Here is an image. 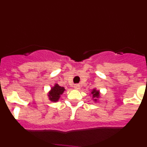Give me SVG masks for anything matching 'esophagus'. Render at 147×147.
<instances>
[{"label": "esophagus", "instance_id": "1", "mask_svg": "<svg viewBox=\"0 0 147 147\" xmlns=\"http://www.w3.org/2000/svg\"><path fill=\"white\" fill-rule=\"evenodd\" d=\"M74 88L76 90H79L80 88V85H79V84H76V85H74Z\"/></svg>", "mask_w": 147, "mask_h": 147}]
</instances>
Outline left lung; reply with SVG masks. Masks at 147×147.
<instances>
[{"mask_svg": "<svg viewBox=\"0 0 147 147\" xmlns=\"http://www.w3.org/2000/svg\"><path fill=\"white\" fill-rule=\"evenodd\" d=\"M91 93L93 94V97H96V98H98V97L99 96V93H98V91L96 90H93V91L91 92Z\"/></svg>", "mask_w": 147, "mask_h": 147, "instance_id": "1", "label": "left lung"}]
</instances>
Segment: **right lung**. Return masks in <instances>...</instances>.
I'll return each instance as SVG.
<instances>
[{
    "instance_id": "add662e5",
    "label": "right lung",
    "mask_w": 147,
    "mask_h": 147,
    "mask_svg": "<svg viewBox=\"0 0 147 147\" xmlns=\"http://www.w3.org/2000/svg\"><path fill=\"white\" fill-rule=\"evenodd\" d=\"M65 88L63 87L59 86V85L56 84L54 88H52L51 90L49 93V98H50L51 101L52 102H57L59 100V97H60V95L62 94V93L64 92Z\"/></svg>"
}]
</instances>
